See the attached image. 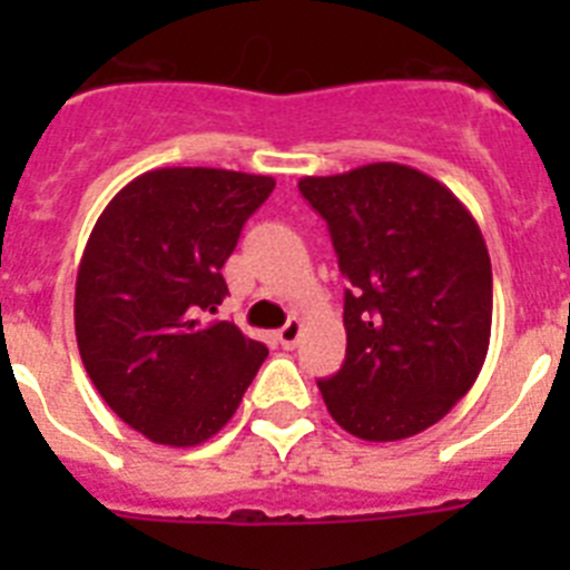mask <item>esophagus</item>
Returning a JSON list of instances; mask_svg holds the SVG:
<instances>
[{"mask_svg": "<svg viewBox=\"0 0 570 570\" xmlns=\"http://www.w3.org/2000/svg\"><path fill=\"white\" fill-rule=\"evenodd\" d=\"M302 336V322L299 320H288L285 325L279 328L276 340H279L282 347H294Z\"/></svg>", "mask_w": 570, "mask_h": 570, "instance_id": "1", "label": "esophagus"}]
</instances>
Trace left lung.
Segmentation results:
<instances>
[{
	"label": "left lung",
	"instance_id": "left-lung-1",
	"mask_svg": "<svg viewBox=\"0 0 570 570\" xmlns=\"http://www.w3.org/2000/svg\"><path fill=\"white\" fill-rule=\"evenodd\" d=\"M328 223L345 291V362L320 380L336 425L396 442L436 425L471 391L491 342V256L471 210L434 176L374 163L305 176Z\"/></svg>",
	"mask_w": 570,
	"mask_h": 570
}]
</instances>
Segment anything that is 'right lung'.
Segmentation results:
<instances>
[{"mask_svg": "<svg viewBox=\"0 0 570 570\" xmlns=\"http://www.w3.org/2000/svg\"><path fill=\"white\" fill-rule=\"evenodd\" d=\"M271 176L156 168L108 203L77 274L79 356L99 396L156 445L194 448L228 425L268 356L234 322L223 265Z\"/></svg>", "mask_w": 570, "mask_h": 570, "instance_id": "add662e5", "label": "right lung"}]
</instances>
